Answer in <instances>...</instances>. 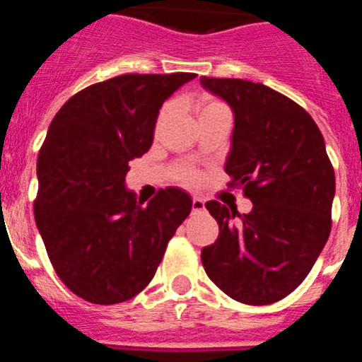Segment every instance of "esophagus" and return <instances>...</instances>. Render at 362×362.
<instances>
[{"instance_id":"esophagus-1","label":"esophagus","mask_w":362,"mask_h":362,"mask_svg":"<svg viewBox=\"0 0 362 362\" xmlns=\"http://www.w3.org/2000/svg\"><path fill=\"white\" fill-rule=\"evenodd\" d=\"M192 209H193V212L204 211V209H206V202H204V199H200V197H193V199H192Z\"/></svg>"}]
</instances>
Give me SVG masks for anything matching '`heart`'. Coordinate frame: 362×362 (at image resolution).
Returning a JSON list of instances; mask_svg holds the SVG:
<instances>
[{"label": "heart", "mask_w": 362, "mask_h": 362, "mask_svg": "<svg viewBox=\"0 0 362 362\" xmlns=\"http://www.w3.org/2000/svg\"><path fill=\"white\" fill-rule=\"evenodd\" d=\"M219 104H223V103H219V100H216V99H212V98H209V95H204V98L199 99V104H197V110H199V115H200V113H204V111L211 110V107L219 106ZM167 115H169V106H163L162 110H160L158 117H156V125L162 124V122L165 120ZM185 177H186V181H195V176H193V174H186Z\"/></svg>", "instance_id": "heart-1"}]
</instances>
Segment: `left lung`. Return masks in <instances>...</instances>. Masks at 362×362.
<instances>
[{
	"label": "left lung",
	"mask_w": 362,
	"mask_h": 362,
	"mask_svg": "<svg viewBox=\"0 0 362 362\" xmlns=\"http://www.w3.org/2000/svg\"><path fill=\"white\" fill-rule=\"evenodd\" d=\"M235 113L228 186H242L252 211L206 204L219 225L202 249L212 282L245 305L282 300L303 282L331 232L334 170L314 118L263 83L200 78Z\"/></svg>",
	"instance_id": "left-lung-1"
}]
</instances>
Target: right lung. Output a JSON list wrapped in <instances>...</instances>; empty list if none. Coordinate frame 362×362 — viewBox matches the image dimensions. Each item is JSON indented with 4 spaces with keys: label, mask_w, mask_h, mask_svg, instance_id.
Segmentation results:
<instances>
[{
    "label": "right lung",
    "mask_w": 362,
    "mask_h": 362,
    "mask_svg": "<svg viewBox=\"0 0 362 362\" xmlns=\"http://www.w3.org/2000/svg\"><path fill=\"white\" fill-rule=\"evenodd\" d=\"M195 73L120 74L74 94L48 127L36 163L35 219L55 274L95 305L150 284L192 199L160 189L143 206L125 189L129 162L150 150L163 100Z\"/></svg>",
    "instance_id": "obj_1"
}]
</instances>
